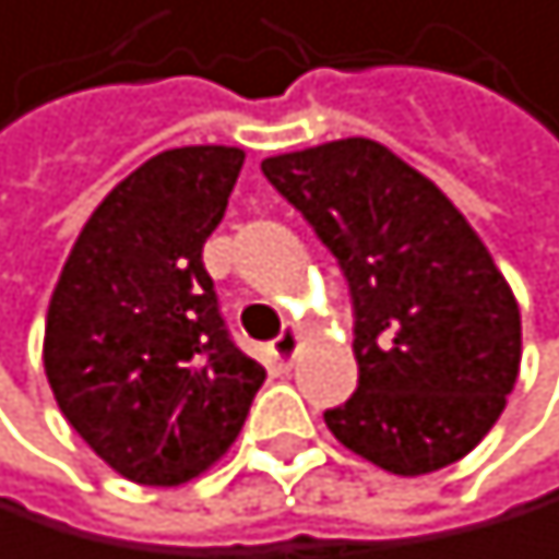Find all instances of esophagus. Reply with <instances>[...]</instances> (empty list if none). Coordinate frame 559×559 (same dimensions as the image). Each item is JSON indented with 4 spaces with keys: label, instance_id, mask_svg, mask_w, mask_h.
<instances>
[{
    "label": "esophagus",
    "instance_id": "34e87169",
    "mask_svg": "<svg viewBox=\"0 0 559 559\" xmlns=\"http://www.w3.org/2000/svg\"><path fill=\"white\" fill-rule=\"evenodd\" d=\"M298 342H301V329H298V325L285 329L282 335H277V338L271 342V358H274L277 369H288L292 358H295V352H298Z\"/></svg>",
    "mask_w": 559,
    "mask_h": 559
}]
</instances>
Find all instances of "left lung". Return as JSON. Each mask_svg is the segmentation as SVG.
Wrapping results in <instances>:
<instances>
[{"label": "left lung", "instance_id": "left-lung-1", "mask_svg": "<svg viewBox=\"0 0 559 559\" xmlns=\"http://www.w3.org/2000/svg\"><path fill=\"white\" fill-rule=\"evenodd\" d=\"M338 258L355 305V395L332 436L395 476L463 460L520 376V305L442 190L369 136L261 160Z\"/></svg>", "mask_w": 559, "mask_h": 559}]
</instances>
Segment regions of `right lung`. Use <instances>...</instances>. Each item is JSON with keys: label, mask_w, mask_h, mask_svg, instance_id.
I'll list each match as a JSON object with an SVG mask.
<instances>
[{"label": "right lung", "mask_w": 559, "mask_h": 559, "mask_svg": "<svg viewBox=\"0 0 559 559\" xmlns=\"http://www.w3.org/2000/svg\"><path fill=\"white\" fill-rule=\"evenodd\" d=\"M241 146H174L106 194L59 271L43 365L59 413L140 486H180L238 439L264 369L224 332L204 241Z\"/></svg>", "instance_id": "add662e5"}]
</instances>
